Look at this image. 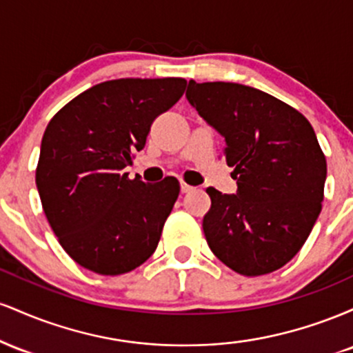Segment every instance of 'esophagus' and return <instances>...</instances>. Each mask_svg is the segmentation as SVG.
I'll return each mask as SVG.
<instances>
[{
    "mask_svg": "<svg viewBox=\"0 0 353 353\" xmlns=\"http://www.w3.org/2000/svg\"><path fill=\"white\" fill-rule=\"evenodd\" d=\"M190 190H194L192 185L185 184V182H181V192L182 194H188V192H190Z\"/></svg>",
    "mask_w": 353,
    "mask_h": 353,
    "instance_id": "obj_1",
    "label": "esophagus"
}]
</instances>
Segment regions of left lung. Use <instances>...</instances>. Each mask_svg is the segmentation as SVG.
Here are the masks:
<instances>
[{"instance_id": "8db88e82", "label": "left lung", "mask_w": 353, "mask_h": 353, "mask_svg": "<svg viewBox=\"0 0 353 353\" xmlns=\"http://www.w3.org/2000/svg\"><path fill=\"white\" fill-rule=\"evenodd\" d=\"M185 98L224 137L236 194L214 188L202 221L214 255L242 275H264L301 250L323 201L327 163L309 121L245 84L196 83Z\"/></svg>"}]
</instances>
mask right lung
<instances>
[{"label": "right lung", "mask_w": 353, "mask_h": 353, "mask_svg": "<svg viewBox=\"0 0 353 353\" xmlns=\"http://www.w3.org/2000/svg\"><path fill=\"white\" fill-rule=\"evenodd\" d=\"M185 79L104 81L70 101L48 124L36 185L51 229L74 262L101 275L144 264L159 244L179 181L129 179L132 152L152 121L181 99Z\"/></svg>", "instance_id": "1"}]
</instances>
